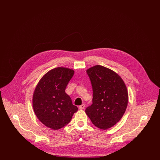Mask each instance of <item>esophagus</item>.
<instances>
[{
	"mask_svg": "<svg viewBox=\"0 0 160 160\" xmlns=\"http://www.w3.org/2000/svg\"><path fill=\"white\" fill-rule=\"evenodd\" d=\"M84 107H85V106L84 104H82V105H81V106L78 107V108H79L80 110H82V109L84 108Z\"/></svg>",
	"mask_w": 160,
	"mask_h": 160,
	"instance_id": "esophagus-1",
	"label": "esophagus"
}]
</instances>
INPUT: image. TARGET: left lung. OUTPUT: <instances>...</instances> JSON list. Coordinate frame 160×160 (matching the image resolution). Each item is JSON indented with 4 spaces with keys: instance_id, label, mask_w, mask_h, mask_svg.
Returning <instances> with one entry per match:
<instances>
[{
    "instance_id": "obj_1",
    "label": "left lung",
    "mask_w": 160,
    "mask_h": 160,
    "mask_svg": "<svg viewBox=\"0 0 160 160\" xmlns=\"http://www.w3.org/2000/svg\"><path fill=\"white\" fill-rule=\"evenodd\" d=\"M93 90L92 104L85 110L92 123L107 129L119 122L125 112L128 94L122 78L101 65L86 70Z\"/></svg>"
}]
</instances>
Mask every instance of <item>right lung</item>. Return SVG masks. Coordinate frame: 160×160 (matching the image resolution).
Wrapping results in <instances>:
<instances>
[{
    "instance_id": "obj_1",
    "label": "right lung",
    "mask_w": 160,
    "mask_h": 160,
    "mask_svg": "<svg viewBox=\"0 0 160 160\" xmlns=\"http://www.w3.org/2000/svg\"><path fill=\"white\" fill-rule=\"evenodd\" d=\"M74 71L64 67L53 69L42 77L33 95L32 104L38 119L46 127L58 130L71 121L78 108L65 93Z\"/></svg>"
}]
</instances>
